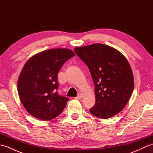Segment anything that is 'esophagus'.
I'll use <instances>...</instances> for the list:
<instances>
[{
    "label": "esophagus",
    "instance_id": "esophagus-1",
    "mask_svg": "<svg viewBox=\"0 0 153 153\" xmlns=\"http://www.w3.org/2000/svg\"><path fill=\"white\" fill-rule=\"evenodd\" d=\"M82 94H81V93H79L78 94V95H77L76 97V99H81L82 98Z\"/></svg>",
    "mask_w": 153,
    "mask_h": 153
}]
</instances>
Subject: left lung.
<instances>
[{"label": "left lung", "instance_id": "left-lung-1", "mask_svg": "<svg viewBox=\"0 0 153 153\" xmlns=\"http://www.w3.org/2000/svg\"><path fill=\"white\" fill-rule=\"evenodd\" d=\"M74 51L89 68L95 85L96 102L90 112L106 119L122 111L134 87L132 70L125 56L100 43L76 47Z\"/></svg>", "mask_w": 153, "mask_h": 153}]
</instances>
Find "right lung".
<instances>
[{"label":"right lung","instance_id":"obj_1","mask_svg":"<svg viewBox=\"0 0 153 153\" xmlns=\"http://www.w3.org/2000/svg\"><path fill=\"white\" fill-rule=\"evenodd\" d=\"M75 56L67 48L45 51L30 58L19 75L18 90L24 108L42 120L56 118L70 99L58 93V73L63 64Z\"/></svg>","mask_w":153,"mask_h":153}]
</instances>
